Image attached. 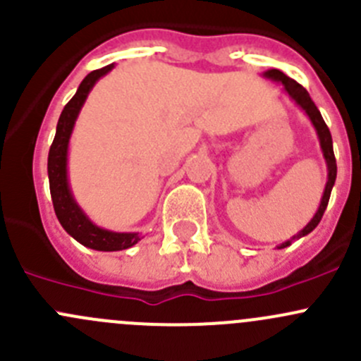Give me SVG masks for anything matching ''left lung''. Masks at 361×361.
I'll list each match as a JSON object with an SVG mask.
<instances>
[{"label": "left lung", "mask_w": 361, "mask_h": 361, "mask_svg": "<svg viewBox=\"0 0 361 361\" xmlns=\"http://www.w3.org/2000/svg\"><path fill=\"white\" fill-rule=\"evenodd\" d=\"M264 76L265 78L274 80V82L283 83V85H285V90L288 92V96L292 97L295 103H297L298 106L305 111V115L309 116V120L312 122V126H314V129H316V134H318V137H319V147H322L323 157H325V160H326V169H329V181H326V187H325V192H323V197H322V202H319L318 211H316V214L312 216V220L309 221V224L305 225V227L302 228L297 235H293L292 239H288V241H285L283 245L278 246V248L281 250V248H286V246L292 245L295 239L304 238V235H307L309 232H312L316 227H318V224L322 221V218H323V213H325L326 206H329V199H330V194H332L334 183H336L337 164H336V155H334L332 134H330V130H329V127H326L325 120H323L322 113H319L318 108H316V104L312 103V99H311V96H309L307 90H305L300 83H297L295 80L290 78V76H286L285 73L279 71V69H269V71L264 73Z\"/></svg>", "instance_id": "1"}]
</instances>
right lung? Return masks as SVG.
Listing matches in <instances>:
<instances>
[{"label":"right lung","instance_id":"obj_1","mask_svg":"<svg viewBox=\"0 0 361 361\" xmlns=\"http://www.w3.org/2000/svg\"><path fill=\"white\" fill-rule=\"evenodd\" d=\"M111 69L113 64H108V66L101 69H94L92 73H89L82 80L76 94L69 99V103L64 106L63 113H61L59 122H57L56 137H54V143L49 152L50 195H52L54 211L57 214V220L61 221L64 231L73 239H76L80 245L97 251L127 250L141 239L137 232H111L94 225L89 220V216L80 209L75 199H73L68 183V145L73 127H75L76 116L82 110L90 89L96 85V82L101 76H104Z\"/></svg>","mask_w":361,"mask_h":361}]
</instances>
